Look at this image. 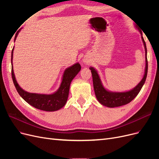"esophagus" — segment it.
Returning a JSON list of instances; mask_svg holds the SVG:
<instances>
[{"label": "esophagus", "mask_w": 159, "mask_h": 159, "mask_svg": "<svg viewBox=\"0 0 159 159\" xmlns=\"http://www.w3.org/2000/svg\"><path fill=\"white\" fill-rule=\"evenodd\" d=\"M83 61H84V63L85 64H89V60H88L87 59H84Z\"/></svg>", "instance_id": "1"}]
</instances>
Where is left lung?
Listing matches in <instances>:
<instances>
[{
  "instance_id": "1",
  "label": "left lung",
  "mask_w": 159,
  "mask_h": 159,
  "mask_svg": "<svg viewBox=\"0 0 159 159\" xmlns=\"http://www.w3.org/2000/svg\"><path fill=\"white\" fill-rule=\"evenodd\" d=\"M139 31L140 32L142 36L141 38L144 46H145L146 64L145 74H144L143 78L140 82L133 89L127 91H124V92H113V91H110L104 88L102 81H101L100 77L98 73V71L93 68V67H90L89 68L91 71V74H92L93 88L96 98L98 100V102L102 105H104V106H106L107 107H116L122 106V105L130 103L138 95L145 82L148 71V61L147 57V50L145 42L143 37L142 31L141 30H139Z\"/></svg>"
}]
</instances>
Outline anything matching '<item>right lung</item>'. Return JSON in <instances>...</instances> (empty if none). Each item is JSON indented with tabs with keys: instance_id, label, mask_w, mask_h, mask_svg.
<instances>
[{
	"instance_id": "obj_1",
	"label": "right lung",
	"mask_w": 159,
	"mask_h": 159,
	"mask_svg": "<svg viewBox=\"0 0 159 159\" xmlns=\"http://www.w3.org/2000/svg\"><path fill=\"white\" fill-rule=\"evenodd\" d=\"M20 30V29L16 34L15 37H14V42H15ZM13 51L14 48L11 53L12 78L14 86H15L18 93L21 96L22 98L34 107L40 110L46 111H57L66 105L67 100H68L71 81L81 70L80 64L79 63H76L65 70L64 74L62 75V80L60 88L56 92L52 94L29 93L22 89L16 81L12 66Z\"/></svg>"
}]
</instances>
